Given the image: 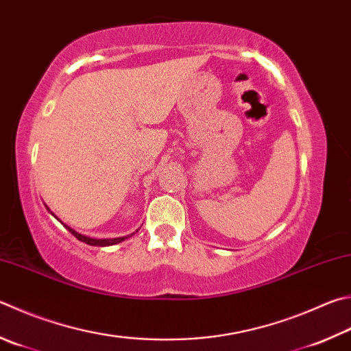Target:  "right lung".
Listing matches in <instances>:
<instances>
[{
	"instance_id": "1",
	"label": "right lung",
	"mask_w": 351,
	"mask_h": 351,
	"mask_svg": "<svg viewBox=\"0 0 351 351\" xmlns=\"http://www.w3.org/2000/svg\"><path fill=\"white\" fill-rule=\"evenodd\" d=\"M46 208L49 210V212H50V208L46 206ZM50 213H52V212H50ZM53 215V213H52ZM55 216V215H53ZM55 218H56V216H55ZM56 219H58L60 222H61V219L60 218H56ZM61 224H62V222H61ZM62 226H64L66 228H67V230L70 232V233H72L73 234V237L76 238V239H78V241H81V242H86V244H88V245H97V247H109V245H114V244H119V242H123V241H125V239H129V238H132L133 237V234H135V233H130V234H127V237H121V238H107V239H97V238H90V237H86V234H81V233H78V232H76V230H73V228L72 227H69V226H66V224H62Z\"/></svg>"
}]
</instances>
